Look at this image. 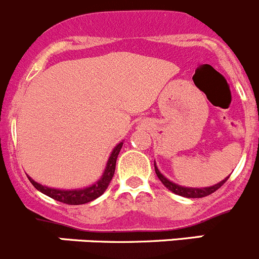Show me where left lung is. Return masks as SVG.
Masks as SVG:
<instances>
[{
    "mask_svg": "<svg viewBox=\"0 0 259 259\" xmlns=\"http://www.w3.org/2000/svg\"><path fill=\"white\" fill-rule=\"evenodd\" d=\"M155 173H156L157 178L161 181V183L164 184V186L166 187L169 191H171L173 193L178 194V196L187 197V198H202V197L208 196V194H211V193H213V192L218 191V189L220 188V187L223 186V184L229 179V177H228V178H225L224 181H221L220 183L215 184V186H211V187H205V188H189V187L178 186V184H176V183H173V182L169 181L168 178H165V177L160 173L159 169H157L156 164H155Z\"/></svg>",
    "mask_w": 259,
    "mask_h": 259,
    "instance_id": "left-lung-1",
    "label": "left lung"
}]
</instances>
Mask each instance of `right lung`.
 Wrapping results in <instances>:
<instances>
[{"label":"right lung","instance_id":"add662e5","mask_svg":"<svg viewBox=\"0 0 259 259\" xmlns=\"http://www.w3.org/2000/svg\"><path fill=\"white\" fill-rule=\"evenodd\" d=\"M122 146H123V142H119V144L113 149L112 154H110L109 159H108L107 166H105V170L104 173H103L102 178H100L95 184H91L90 187H86V188H81V189L51 188V187H46L36 183V182L34 181V179H31L29 176L28 178L29 181H30V183L33 184L38 191H40L41 193L47 194V196L51 197V198L56 199V201L63 202V203H66V205H83V203L94 201L95 198L102 196V194L105 192V189L108 188L113 176H114L115 162H117L118 154H119Z\"/></svg>","mask_w":259,"mask_h":259}]
</instances>
